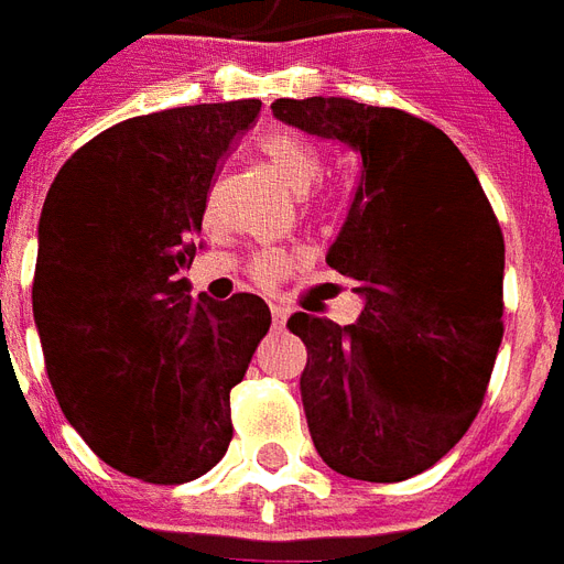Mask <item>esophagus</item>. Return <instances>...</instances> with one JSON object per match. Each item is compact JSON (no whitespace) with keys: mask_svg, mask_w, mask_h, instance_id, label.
Wrapping results in <instances>:
<instances>
[{"mask_svg":"<svg viewBox=\"0 0 564 564\" xmlns=\"http://www.w3.org/2000/svg\"><path fill=\"white\" fill-rule=\"evenodd\" d=\"M271 323H274V326H283V323H286V307L271 305Z\"/></svg>","mask_w":564,"mask_h":564,"instance_id":"1","label":"esophagus"}]
</instances>
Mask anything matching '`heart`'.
Listing matches in <instances>:
<instances>
[{"mask_svg": "<svg viewBox=\"0 0 564 564\" xmlns=\"http://www.w3.org/2000/svg\"><path fill=\"white\" fill-rule=\"evenodd\" d=\"M262 156L269 162V169L278 177L281 184L295 193V196H305L311 186L317 184L319 177V156L317 150L311 148V141H305L302 135H293V132H274L269 139L262 141ZM295 265L293 253H283V250H269L262 253L253 262V278L259 283H278L281 278H286Z\"/></svg>", "mask_w": 564, "mask_h": 564, "instance_id": "obj_1", "label": "heart"}]
</instances>
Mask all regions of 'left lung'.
<instances>
[{
  "instance_id": "left-lung-1",
  "label": "left lung",
  "mask_w": 564,
  "mask_h": 564,
  "mask_svg": "<svg viewBox=\"0 0 564 564\" xmlns=\"http://www.w3.org/2000/svg\"><path fill=\"white\" fill-rule=\"evenodd\" d=\"M278 120L341 141L362 177L326 253L366 307L299 311L302 404L332 471L395 484L432 468L480 411L505 335V238L477 174L432 123L341 96L278 99Z\"/></svg>"
}]
</instances>
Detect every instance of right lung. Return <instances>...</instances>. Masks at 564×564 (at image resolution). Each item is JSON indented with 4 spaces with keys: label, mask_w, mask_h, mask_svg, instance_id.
Masks as SVG:
<instances>
[{
    "label": "right lung",
    "mask_w": 564,
    "mask_h": 564,
    "mask_svg": "<svg viewBox=\"0 0 564 564\" xmlns=\"http://www.w3.org/2000/svg\"><path fill=\"white\" fill-rule=\"evenodd\" d=\"M259 99L132 117L75 150L39 220L32 314L63 414L117 471L186 484L232 441L229 392L271 326L253 293L189 295L214 172Z\"/></svg>",
    "instance_id": "obj_1"
}]
</instances>
